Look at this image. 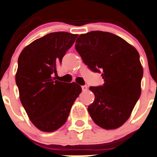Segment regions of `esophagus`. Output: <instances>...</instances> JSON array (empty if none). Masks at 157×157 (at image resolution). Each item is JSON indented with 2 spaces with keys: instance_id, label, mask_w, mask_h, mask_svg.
Instances as JSON below:
<instances>
[{
  "instance_id": "obj_1",
  "label": "esophagus",
  "mask_w": 157,
  "mask_h": 157,
  "mask_svg": "<svg viewBox=\"0 0 157 157\" xmlns=\"http://www.w3.org/2000/svg\"><path fill=\"white\" fill-rule=\"evenodd\" d=\"M81 87H82V90H83V91H86V90H87L88 86H86V85H83V86H82Z\"/></svg>"
}]
</instances>
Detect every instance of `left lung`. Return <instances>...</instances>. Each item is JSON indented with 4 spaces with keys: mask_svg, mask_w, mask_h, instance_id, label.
<instances>
[{
    "mask_svg": "<svg viewBox=\"0 0 157 157\" xmlns=\"http://www.w3.org/2000/svg\"><path fill=\"white\" fill-rule=\"evenodd\" d=\"M75 48L89 69L104 80L102 86L90 87L95 96L88 106L91 118L103 129L118 128L140 97L144 71L139 53L119 36L99 30L80 34Z\"/></svg>",
    "mask_w": 157,
    "mask_h": 157,
    "instance_id": "left-lung-1",
    "label": "left lung"
}]
</instances>
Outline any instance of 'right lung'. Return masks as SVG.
<instances>
[{"mask_svg": "<svg viewBox=\"0 0 157 157\" xmlns=\"http://www.w3.org/2000/svg\"><path fill=\"white\" fill-rule=\"evenodd\" d=\"M77 36L63 31L50 33L30 44L19 56L15 80L20 100L31 122L41 131L53 132L62 127L81 93L76 83L52 77Z\"/></svg>", "mask_w": 157, "mask_h": 157, "instance_id": "1", "label": "right lung"}]
</instances>
